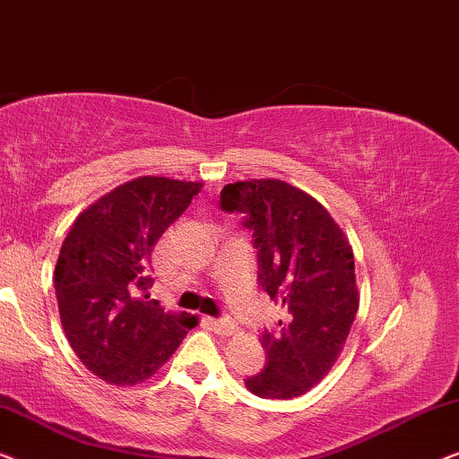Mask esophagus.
Instances as JSON below:
<instances>
[{
  "label": "esophagus",
  "instance_id": "esophagus-1",
  "mask_svg": "<svg viewBox=\"0 0 459 459\" xmlns=\"http://www.w3.org/2000/svg\"><path fill=\"white\" fill-rule=\"evenodd\" d=\"M208 325L212 331H214L216 334H221V337H230V334L237 333V328L232 322H227V320H214V318H208Z\"/></svg>",
  "mask_w": 459,
  "mask_h": 459
}]
</instances>
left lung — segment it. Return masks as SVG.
<instances>
[{
  "mask_svg": "<svg viewBox=\"0 0 459 459\" xmlns=\"http://www.w3.org/2000/svg\"><path fill=\"white\" fill-rule=\"evenodd\" d=\"M227 212L247 214L260 282L285 307L279 331L264 333L268 361L245 386L264 399H293L331 372L359 307L353 249L318 199L281 178L229 183Z\"/></svg>",
  "mask_w": 459,
  "mask_h": 459,
  "instance_id": "1",
  "label": "left lung"
}]
</instances>
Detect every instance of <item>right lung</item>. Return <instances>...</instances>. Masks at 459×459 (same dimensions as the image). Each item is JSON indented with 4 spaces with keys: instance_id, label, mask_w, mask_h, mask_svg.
Here are the masks:
<instances>
[{
    "instance_id": "add662e5",
    "label": "right lung",
    "mask_w": 459,
    "mask_h": 459,
    "mask_svg": "<svg viewBox=\"0 0 459 459\" xmlns=\"http://www.w3.org/2000/svg\"><path fill=\"white\" fill-rule=\"evenodd\" d=\"M202 186L133 178L82 210L64 238L54 273L62 328L87 370L109 385L145 383L197 326V316L164 312L147 289L153 245Z\"/></svg>"
}]
</instances>
